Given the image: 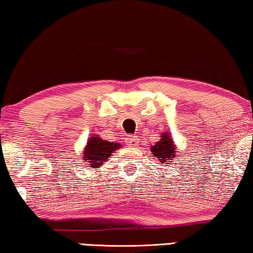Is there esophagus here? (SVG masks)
Instances as JSON below:
<instances>
[{
  "label": "esophagus",
  "mask_w": 253,
  "mask_h": 253,
  "mask_svg": "<svg viewBox=\"0 0 253 253\" xmlns=\"http://www.w3.org/2000/svg\"><path fill=\"white\" fill-rule=\"evenodd\" d=\"M127 145H129L130 147H135L138 145V137L137 135H129L127 137Z\"/></svg>",
  "instance_id": "esophagus-1"
}]
</instances>
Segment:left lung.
<instances>
[{
    "label": "left lung",
    "instance_id": "left-lung-1",
    "mask_svg": "<svg viewBox=\"0 0 253 253\" xmlns=\"http://www.w3.org/2000/svg\"><path fill=\"white\" fill-rule=\"evenodd\" d=\"M151 153H153L154 157L159 159L162 164H169L172 165L174 157L176 156V148L173 145V140L169 137V133H162L161 139L151 147Z\"/></svg>",
    "mask_w": 253,
    "mask_h": 253
}]
</instances>
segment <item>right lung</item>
Masks as SVG:
<instances>
[{"instance_id": "right-lung-1", "label": "right lung", "mask_w": 253, "mask_h": 253, "mask_svg": "<svg viewBox=\"0 0 253 253\" xmlns=\"http://www.w3.org/2000/svg\"><path fill=\"white\" fill-rule=\"evenodd\" d=\"M121 145L110 141H104L99 137H91L88 140L86 148L84 149L83 161L84 167L98 169L104 164L105 161L111 156L114 150L119 149Z\"/></svg>"}]
</instances>
